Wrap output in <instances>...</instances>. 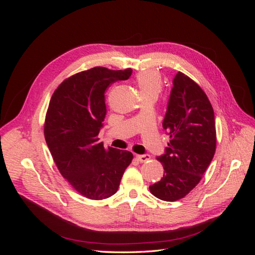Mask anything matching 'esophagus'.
Listing matches in <instances>:
<instances>
[{
    "instance_id": "obj_1",
    "label": "esophagus",
    "mask_w": 255,
    "mask_h": 255,
    "mask_svg": "<svg viewBox=\"0 0 255 255\" xmlns=\"http://www.w3.org/2000/svg\"><path fill=\"white\" fill-rule=\"evenodd\" d=\"M136 158L140 161V163H145L150 159L149 154H141V155H136Z\"/></svg>"
}]
</instances>
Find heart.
Wrapping results in <instances>:
<instances>
[{
    "instance_id": "heart-1",
    "label": "heart",
    "mask_w": 255,
    "mask_h": 255,
    "mask_svg": "<svg viewBox=\"0 0 255 255\" xmlns=\"http://www.w3.org/2000/svg\"><path fill=\"white\" fill-rule=\"evenodd\" d=\"M136 84L141 96L158 95L163 88L160 74L155 70H143L136 75Z\"/></svg>"
}]
</instances>
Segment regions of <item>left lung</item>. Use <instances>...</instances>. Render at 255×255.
Masks as SVG:
<instances>
[{
	"instance_id": "1",
	"label": "left lung",
	"mask_w": 255,
	"mask_h": 255,
	"mask_svg": "<svg viewBox=\"0 0 255 255\" xmlns=\"http://www.w3.org/2000/svg\"><path fill=\"white\" fill-rule=\"evenodd\" d=\"M163 128L170 136L165 154L157 157L165 172L149 189L156 198L173 202L197 186L216 151L212 104L202 88L182 72L173 79Z\"/></svg>"
}]
</instances>
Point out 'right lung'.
Segmentation results:
<instances>
[{
    "mask_svg": "<svg viewBox=\"0 0 255 255\" xmlns=\"http://www.w3.org/2000/svg\"><path fill=\"white\" fill-rule=\"evenodd\" d=\"M132 69L95 67L66 79L54 91L44 120V138L59 172L91 200L117 192L133 154L99 141L106 115L105 90L126 81Z\"/></svg>",
    "mask_w": 255,
    "mask_h": 255,
    "instance_id": "add662e5",
    "label": "right lung"
}]
</instances>
